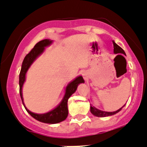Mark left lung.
Wrapping results in <instances>:
<instances>
[{
	"label": "left lung",
	"instance_id": "1",
	"mask_svg": "<svg viewBox=\"0 0 147 147\" xmlns=\"http://www.w3.org/2000/svg\"><path fill=\"white\" fill-rule=\"evenodd\" d=\"M113 51H114L115 54L120 53V54L125 55V51H123V49H122L121 47H119L117 44H116L114 42H113ZM123 107H122L121 108H119V110H117V111H116L107 112V111H100V110L97 109V108H96L95 107H92V105H90V111L91 113H92L94 116H96V117H105L111 116V115H113V114H115V113H118L119 111H120V110L123 108Z\"/></svg>",
	"mask_w": 147,
	"mask_h": 147
}]
</instances>
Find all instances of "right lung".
I'll return each mask as SVG.
<instances>
[{
    "mask_svg": "<svg viewBox=\"0 0 147 147\" xmlns=\"http://www.w3.org/2000/svg\"><path fill=\"white\" fill-rule=\"evenodd\" d=\"M52 42L51 40L49 39H43L42 41L39 42L34 45V47L31 49V51L26 55L24 57L23 63H22V69H21L20 74H19V92H20L21 98H22V102H23V98H22V86L25 81V74L28 71V68L31 65V63L34 61L36 57L39 56L40 54L42 53V51L45 49V47L48 46ZM84 82L83 78L81 76L76 78L73 81H71L69 84L66 87V94L64 96V98H63L62 102H60V104L55 109L50 112H48L46 113L43 114H37L34 113L33 112L30 111L29 110L27 109L26 107L25 109L30 114V115L34 118L37 119L38 121L42 122L45 123H57L63 121L64 119H66L68 116V108H67V102L68 99L76 92L77 89L78 84L80 83ZM24 104V103H23Z\"/></svg>",
    "mask_w": 147,
    "mask_h": 147,
    "instance_id": "obj_1",
    "label": "right lung"
}]
</instances>
